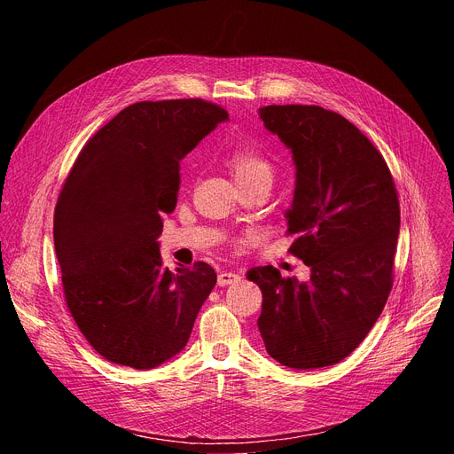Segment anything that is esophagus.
<instances>
[{
    "label": "esophagus",
    "mask_w": 454,
    "mask_h": 454,
    "mask_svg": "<svg viewBox=\"0 0 454 454\" xmlns=\"http://www.w3.org/2000/svg\"><path fill=\"white\" fill-rule=\"evenodd\" d=\"M239 280H240V277H239L237 273H231V271H221L219 277H217V284H219L221 287L230 286V284H235V282H239Z\"/></svg>",
    "instance_id": "obj_1"
}]
</instances>
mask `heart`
Segmentation results:
<instances>
[{
  "instance_id": "heart-1",
  "label": "heart",
  "mask_w": 454,
  "mask_h": 454,
  "mask_svg": "<svg viewBox=\"0 0 454 454\" xmlns=\"http://www.w3.org/2000/svg\"><path fill=\"white\" fill-rule=\"evenodd\" d=\"M228 167L239 184L254 181H273V163L253 145H237L228 156Z\"/></svg>"
}]
</instances>
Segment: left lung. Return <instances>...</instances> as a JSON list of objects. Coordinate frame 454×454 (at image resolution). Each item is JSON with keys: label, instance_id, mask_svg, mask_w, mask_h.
Instances as JSON below:
<instances>
[{"label": "left lung", "instance_id": "1", "mask_svg": "<svg viewBox=\"0 0 454 454\" xmlns=\"http://www.w3.org/2000/svg\"><path fill=\"white\" fill-rule=\"evenodd\" d=\"M261 118L293 153L291 254L310 278L273 266L247 271L262 291L256 325L268 354L294 370L331 366L372 331L394 286L401 228L397 188L382 154L341 114L319 106H266Z\"/></svg>", "mask_w": 454, "mask_h": 454}]
</instances>
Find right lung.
Here are the masks:
<instances>
[{
  "label": "right lung",
  "mask_w": 454,
  "mask_h": 454,
  "mask_svg": "<svg viewBox=\"0 0 454 454\" xmlns=\"http://www.w3.org/2000/svg\"><path fill=\"white\" fill-rule=\"evenodd\" d=\"M228 113L201 98L137 102L88 140L59 193L53 240L68 310L107 361L151 370L181 352L217 275L163 268L156 239L179 161Z\"/></svg>",
  "instance_id": "1"
}]
</instances>
